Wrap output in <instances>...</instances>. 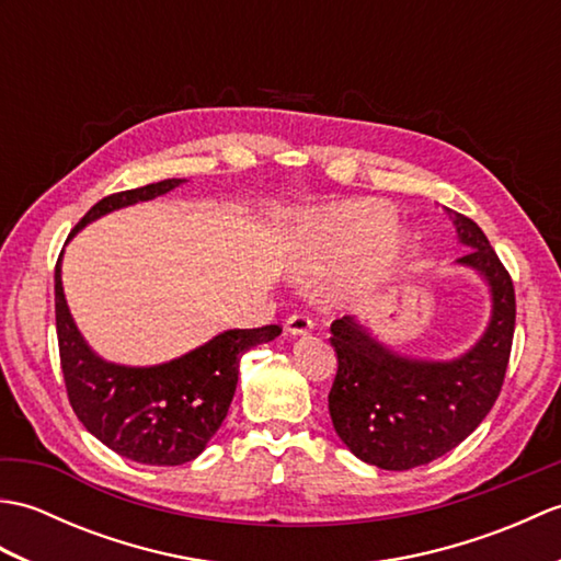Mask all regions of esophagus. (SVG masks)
Segmentation results:
<instances>
[{"instance_id": "obj_1", "label": "esophagus", "mask_w": 561, "mask_h": 561, "mask_svg": "<svg viewBox=\"0 0 561 561\" xmlns=\"http://www.w3.org/2000/svg\"><path fill=\"white\" fill-rule=\"evenodd\" d=\"M284 328H287L289 335H306V332L313 328V318L306 316V313H294V316L287 318Z\"/></svg>"}]
</instances>
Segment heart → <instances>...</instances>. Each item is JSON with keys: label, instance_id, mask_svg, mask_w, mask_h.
I'll return each mask as SVG.
<instances>
[{"label": "heart", "instance_id": "heart-1", "mask_svg": "<svg viewBox=\"0 0 561 561\" xmlns=\"http://www.w3.org/2000/svg\"><path fill=\"white\" fill-rule=\"evenodd\" d=\"M392 214L378 202H350L306 214L299 224V238L316 255L347 260L374 248L378 260L398 253L402 236L390 231Z\"/></svg>", "mask_w": 561, "mask_h": 561}]
</instances>
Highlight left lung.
<instances>
[{"instance_id":"obj_1","label":"left lung","mask_w":561,"mask_h":561,"mask_svg":"<svg viewBox=\"0 0 561 561\" xmlns=\"http://www.w3.org/2000/svg\"><path fill=\"white\" fill-rule=\"evenodd\" d=\"M468 255L484 274L492 320L484 337L453 362H416L386 350L354 318L330 325L337 352L328 408L337 436L356 458L380 470H412L468 438L504 386L516 330V291L508 270L472 219L450 211Z\"/></svg>"}]
</instances>
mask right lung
<instances>
[{
	"label": "right lung",
	"instance_id": "right-lung-1",
	"mask_svg": "<svg viewBox=\"0 0 561 561\" xmlns=\"http://www.w3.org/2000/svg\"><path fill=\"white\" fill-rule=\"evenodd\" d=\"M181 183L183 178H169L103 197L83 214L69 238L103 214L165 195ZM59 260L55 265L59 364L69 404L79 422L101 444L129 460L145 465H183L195 460L226 420L241 356L277 337L282 328L226 330L195 352L161 366L129 368L108 364L87 347L69 316Z\"/></svg>",
	"mask_w": 561,
	"mask_h": 561
}]
</instances>
